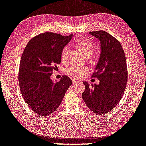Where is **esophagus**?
Wrapping results in <instances>:
<instances>
[{
	"instance_id": "esophagus-1",
	"label": "esophagus",
	"mask_w": 146,
	"mask_h": 146,
	"mask_svg": "<svg viewBox=\"0 0 146 146\" xmlns=\"http://www.w3.org/2000/svg\"><path fill=\"white\" fill-rule=\"evenodd\" d=\"M81 83V81L80 80H73V84H78Z\"/></svg>"
}]
</instances>
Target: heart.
Listing matches in <instances>:
<instances>
[{
  "label": "heart",
  "mask_w": 146,
  "mask_h": 146,
  "mask_svg": "<svg viewBox=\"0 0 146 146\" xmlns=\"http://www.w3.org/2000/svg\"><path fill=\"white\" fill-rule=\"evenodd\" d=\"M76 45L78 47L81 53L85 56H91V55L94 52V46L93 44L87 40L82 39L79 40L76 43ZM68 52V46L64 47L62 51V53H61V59H62V61H63V62L66 60ZM88 72L89 69L87 67L74 66L68 69L66 73L68 74L73 77H75L77 78H81L85 76L88 73Z\"/></svg>",
  "instance_id": "b5f03b06"
}]
</instances>
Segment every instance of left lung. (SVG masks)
Listing matches in <instances>:
<instances>
[{
    "mask_svg": "<svg viewBox=\"0 0 146 146\" xmlns=\"http://www.w3.org/2000/svg\"><path fill=\"white\" fill-rule=\"evenodd\" d=\"M101 43V55L92 77L100 84L83 83L85 90L82 98L89 109L98 114L109 113L123 97L127 81L125 53L120 42L110 33L100 30L91 32Z\"/></svg>",
    "mask_w": 146,
    "mask_h": 146,
    "instance_id": "8db88e82",
    "label": "left lung"
}]
</instances>
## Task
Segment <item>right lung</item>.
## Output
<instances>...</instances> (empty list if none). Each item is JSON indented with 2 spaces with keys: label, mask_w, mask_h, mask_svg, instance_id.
Instances as JSON below:
<instances>
[{
  "label": "right lung",
  "mask_w": 146,
  "mask_h": 146,
  "mask_svg": "<svg viewBox=\"0 0 146 146\" xmlns=\"http://www.w3.org/2000/svg\"><path fill=\"white\" fill-rule=\"evenodd\" d=\"M72 36L43 33L30 40L23 52L19 72L20 91L30 109L42 116L58 108L72 84L67 76L55 83L50 78L56 65L61 62L62 50Z\"/></svg>",
  "instance_id": "add662e5"
}]
</instances>
